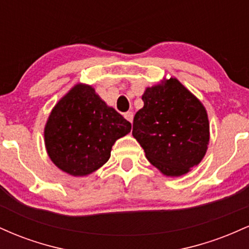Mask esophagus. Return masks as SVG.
Listing matches in <instances>:
<instances>
[{
	"instance_id": "esophagus-1",
	"label": "esophagus",
	"mask_w": 249,
	"mask_h": 249,
	"mask_svg": "<svg viewBox=\"0 0 249 249\" xmlns=\"http://www.w3.org/2000/svg\"><path fill=\"white\" fill-rule=\"evenodd\" d=\"M124 117H125V119H126V121L132 123V121H133V113L132 112H130V111H128V112L124 113Z\"/></svg>"
}]
</instances>
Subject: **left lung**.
Wrapping results in <instances>:
<instances>
[{"label": "left lung", "instance_id": "obj_1", "mask_svg": "<svg viewBox=\"0 0 249 249\" xmlns=\"http://www.w3.org/2000/svg\"><path fill=\"white\" fill-rule=\"evenodd\" d=\"M142 99L132 136L147 160L166 177L188 173L204 159L210 144L204 104L174 77L145 89Z\"/></svg>", "mask_w": 249, "mask_h": 249}]
</instances>
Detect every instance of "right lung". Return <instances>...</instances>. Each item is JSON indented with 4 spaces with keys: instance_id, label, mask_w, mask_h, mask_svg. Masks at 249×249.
Returning a JSON list of instances; mask_svg holds the SVG:
<instances>
[{
    "instance_id": "1",
    "label": "right lung",
    "mask_w": 249,
    "mask_h": 249,
    "mask_svg": "<svg viewBox=\"0 0 249 249\" xmlns=\"http://www.w3.org/2000/svg\"><path fill=\"white\" fill-rule=\"evenodd\" d=\"M130 131L131 123L108 107L95 89L78 83L57 102L48 117L45 150L63 172L85 177L110 159L117 139Z\"/></svg>"
}]
</instances>
